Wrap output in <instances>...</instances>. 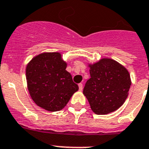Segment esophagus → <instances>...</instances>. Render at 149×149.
<instances>
[{
	"label": "esophagus",
	"mask_w": 149,
	"mask_h": 149,
	"mask_svg": "<svg viewBox=\"0 0 149 149\" xmlns=\"http://www.w3.org/2000/svg\"><path fill=\"white\" fill-rule=\"evenodd\" d=\"M79 91H81V90L83 89L82 83H79Z\"/></svg>",
	"instance_id": "obj_1"
}]
</instances>
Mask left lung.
<instances>
[{"label": "left lung", "mask_w": 149, "mask_h": 149, "mask_svg": "<svg viewBox=\"0 0 149 149\" xmlns=\"http://www.w3.org/2000/svg\"><path fill=\"white\" fill-rule=\"evenodd\" d=\"M89 66L91 78L85 83L83 93L91 109L98 115L115 111L128 97L131 84L129 73L110 58H103Z\"/></svg>", "instance_id": "obj_1"}]
</instances>
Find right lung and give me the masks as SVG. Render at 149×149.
I'll return each mask as SVG.
<instances>
[{"instance_id":"obj_1","label":"right lung","mask_w":149,"mask_h":149,"mask_svg":"<svg viewBox=\"0 0 149 149\" xmlns=\"http://www.w3.org/2000/svg\"><path fill=\"white\" fill-rule=\"evenodd\" d=\"M67 64L58 53H41L26 66L28 90L36 104L49 111H58L68 104L79 90Z\"/></svg>"}]
</instances>
